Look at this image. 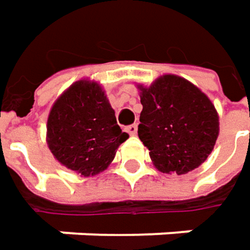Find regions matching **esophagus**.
Listing matches in <instances>:
<instances>
[{"instance_id":"1","label":"esophagus","mask_w":250,"mask_h":250,"mask_svg":"<svg viewBox=\"0 0 250 250\" xmlns=\"http://www.w3.org/2000/svg\"><path fill=\"white\" fill-rule=\"evenodd\" d=\"M125 129H126V132H128V134L132 135V136H135V135H136V132H138V126H136L135 124L134 125H129V126H126Z\"/></svg>"}]
</instances>
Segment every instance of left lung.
Here are the masks:
<instances>
[{
    "mask_svg": "<svg viewBox=\"0 0 250 250\" xmlns=\"http://www.w3.org/2000/svg\"><path fill=\"white\" fill-rule=\"evenodd\" d=\"M142 104L138 136L162 173L184 175L202 165L219 135V115L196 85L167 74L136 85Z\"/></svg>",
    "mask_w": 250,
    "mask_h": 250,
    "instance_id": "obj_1",
    "label": "left lung"
}]
</instances>
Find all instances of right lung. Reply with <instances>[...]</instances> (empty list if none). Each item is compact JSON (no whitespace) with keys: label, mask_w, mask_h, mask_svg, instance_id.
I'll list each match as a JSON object with an SVG mask.
<instances>
[{"label":"right lung","mask_w":250,"mask_h":250,"mask_svg":"<svg viewBox=\"0 0 250 250\" xmlns=\"http://www.w3.org/2000/svg\"><path fill=\"white\" fill-rule=\"evenodd\" d=\"M129 138L97 81L80 80L54 102L46 121V144L54 158L81 176L106 169Z\"/></svg>","instance_id":"obj_1"}]
</instances>
